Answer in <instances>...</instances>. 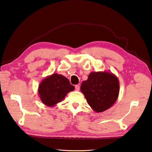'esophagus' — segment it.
I'll list each match as a JSON object with an SVG mask.
<instances>
[{
    "label": "esophagus",
    "instance_id": "1",
    "mask_svg": "<svg viewBox=\"0 0 152 152\" xmlns=\"http://www.w3.org/2000/svg\"><path fill=\"white\" fill-rule=\"evenodd\" d=\"M75 90H77V91H79V90L80 89V86H79V85H76V86H75Z\"/></svg>",
    "mask_w": 152,
    "mask_h": 152
}]
</instances>
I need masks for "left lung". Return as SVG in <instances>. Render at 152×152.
<instances>
[{
  "instance_id": "obj_1",
  "label": "left lung",
  "mask_w": 152,
  "mask_h": 152,
  "mask_svg": "<svg viewBox=\"0 0 152 152\" xmlns=\"http://www.w3.org/2000/svg\"><path fill=\"white\" fill-rule=\"evenodd\" d=\"M120 84L117 77L109 72H92L82 82L80 90L94 112H103L117 101Z\"/></svg>"
}]
</instances>
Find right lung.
<instances>
[{
	"label": "right lung",
	"mask_w": 152,
	"mask_h": 152,
	"mask_svg": "<svg viewBox=\"0 0 152 152\" xmlns=\"http://www.w3.org/2000/svg\"><path fill=\"white\" fill-rule=\"evenodd\" d=\"M75 89L66 77L58 73L48 76L39 85L40 99L48 107H54L61 102L66 94Z\"/></svg>",
	"instance_id": "obj_1"
}]
</instances>
